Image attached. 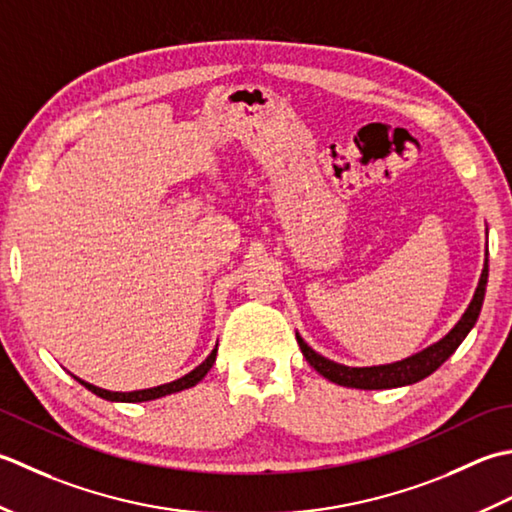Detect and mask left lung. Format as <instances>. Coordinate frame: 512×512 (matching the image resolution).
<instances>
[{"instance_id": "obj_1", "label": "left lung", "mask_w": 512, "mask_h": 512, "mask_svg": "<svg viewBox=\"0 0 512 512\" xmlns=\"http://www.w3.org/2000/svg\"><path fill=\"white\" fill-rule=\"evenodd\" d=\"M486 283H488V258L484 260L482 276H479L471 305H468V309L464 311L460 322H457V325L448 331L442 340H437L435 344H431V347H426L424 351L404 358L400 362L378 364V367H347V364H338L325 356H320V353H316L305 340L300 338L298 331H296V340L300 344L302 356L307 358L311 367H314L322 378H327L329 382H336L340 387L364 389V391L406 387V384L420 382L426 378V375H431L433 371L440 369L442 364L453 356L455 349L460 347L462 340L468 336V331L475 327L479 311H482Z\"/></svg>"}]
</instances>
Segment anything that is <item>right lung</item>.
Segmentation results:
<instances>
[{"label": "right lung", "mask_w": 512, "mask_h": 512, "mask_svg": "<svg viewBox=\"0 0 512 512\" xmlns=\"http://www.w3.org/2000/svg\"><path fill=\"white\" fill-rule=\"evenodd\" d=\"M216 351H218V344L212 349L210 356H207L201 364L194 371H190L187 375H183V378L174 380V382H168V384H161V387H152V389H141V391H128V393H121V391H108V389H99L95 387V384L90 382H83L79 378H75L79 384H83L88 391H92L95 395H99V398L103 400H110V402H148V400H156V398H163V395H170V393H179L183 389H190L194 387V384L201 382L207 371L212 369V364L216 360Z\"/></svg>", "instance_id": "obj_1"}]
</instances>
